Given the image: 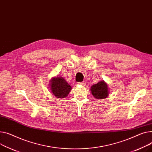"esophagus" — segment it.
I'll return each instance as SVG.
<instances>
[{"label": "esophagus", "mask_w": 152, "mask_h": 152, "mask_svg": "<svg viewBox=\"0 0 152 152\" xmlns=\"http://www.w3.org/2000/svg\"><path fill=\"white\" fill-rule=\"evenodd\" d=\"M79 84H80V85H81V86H85V84H86V82H83V83H79Z\"/></svg>", "instance_id": "esophagus-1"}]
</instances>
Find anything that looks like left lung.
Returning a JSON list of instances; mask_svg holds the SVG:
<instances>
[{
    "label": "left lung",
    "instance_id": "1",
    "mask_svg": "<svg viewBox=\"0 0 152 152\" xmlns=\"http://www.w3.org/2000/svg\"><path fill=\"white\" fill-rule=\"evenodd\" d=\"M90 90L94 97L98 99H104L109 94L108 84L103 80H100L97 84L93 85L91 87Z\"/></svg>",
    "mask_w": 152,
    "mask_h": 152
}]
</instances>
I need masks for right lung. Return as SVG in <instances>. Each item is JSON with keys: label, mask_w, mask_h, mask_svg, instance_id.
I'll return each mask as SVG.
<instances>
[{"label": "right lung", "mask_w": 152, "mask_h": 152, "mask_svg": "<svg viewBox=\"0 0 152 152\" xmlns=\"http://www.w3.org/2000/svg\"><path fill=\"white\" fill-rule=\"evenodd\" d=\"M49 82L50 92L58 98L66 97L72 89V86H69L66 80L61 76L53 77Z\"/></svg>", "instance_id": "1"}]
</instances>
